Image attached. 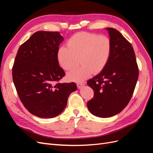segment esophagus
I'll return each instance as SVG.
<instances>
[{
  "instance_id": "34e87169",
  "label": "esophagus",
  "mask_w": 153,
  "mask_h": 153,
  "mask_svg": "<svg viewBox=\"0 0 153 153\" xmlns=\"http://www.w3.org/2000/svg\"><path fill=\"white\" fill-rule=\"evenodd\" d=\"M84 85H85V83L84 82H78V83H77V84H76V85H77L78 88H79V89H80V88L82 86H84Z\"/></svg>"
}]
</instances>
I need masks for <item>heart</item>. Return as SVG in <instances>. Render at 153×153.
<instances>
[{
    "instance_id": "1",
    "label": "heart",
    "mask_w": 153,
    "mask_h": 153,
    "mask_svg": "<svg viewBox=\"0 0 153 153\" xmlns=\"http://www.w3.org/2000/svg\"><path fill=\"white\" fill-rule=\"evenodd\" d=\"M112 45L106 36L80 32L73 34L67 41V47L62 46L57 52L58 63L63 69L71 70L79 62L82 66L68 73L69 80L80 82L92 73H99L107 65Z\"/></svg>"
}]
</instances>
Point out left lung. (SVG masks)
Returning a JSON list of instances; mask_svg holds the SVG:
<instances>
[{"mask_svg":"<svg viewBox=\"0 0 153 153\" xmlns=\"http://www.w3.org/2000/svg\"><path fill=\"white\" fill-rule=\"evenodd\" d=\"M108 31L112 45L107 65L87 82L94 91L87 103L91 114L106 118L120 113L130 101L138 77V68L131 43L113 28Z\"/></svg>","mask_w":153,"mask_h":153,"instance_id":"1","label":"left lung"}]
</instances>
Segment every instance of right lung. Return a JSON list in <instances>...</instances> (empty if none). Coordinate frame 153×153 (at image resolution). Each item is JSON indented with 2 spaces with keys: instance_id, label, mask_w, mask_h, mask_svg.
Segmentation results:
<instances>
[{
  "instance_id": "obj_1",
  "label": "right lung",
  "mask_w": 153,
  "mask_h": 153,
  "mask_svg": "<svg viewBox=\"0 0 153 153\" xmlns=\"http://www.w3.org/2000/svg\"><path fill=\"white\" fill-rule=\"evenodd\" d=\"M64 40L58 32L38 31L18 49L13 66V80L18 96L30 113L52 118L67 105L75 83H57L65 75L57 59Z\"/></svg>"
}]
</instances>
